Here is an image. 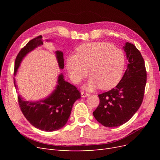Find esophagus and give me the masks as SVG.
<instances>
[{
	"mask_svg": "<svg viewBox=\"0 0 160 160\" xmlns=\"http://www.w3.org/2000/svg\"><path fill=\"white\" fill-rule=\"evenodd\" d=\"M81 97L82 98H87V97H88L89 95V93H85L84 91H81Z\"/></svg>",
	"mask_w": 160,
	"mask_h": 160,
	"instance_id": "34e87169",
	"label": "esophagus"
}]
</instances>
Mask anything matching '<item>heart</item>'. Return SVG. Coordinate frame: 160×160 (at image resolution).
I'll list each match as a JSON object with an SVG mask.
<instances>
[{
    "label": "heart",
    "mask_w": 160,
    "mask_h": 160,
    "mask_svg": "<svg viewBox=\"0 0 160 160\" xmlns=\"http://www.w3.org/2000/svg\"><path fill=\"white\" fill-rule=\"evenodd\" d=\"M76 53L67 56L66 67L75 83H79L88 73L91 78L85 85L88 90L99 88H113L122 76L125 57L122 51L105 42L85 43L78 47Z\"/></svg>",
    "instance_id": "1"
}]
</instances>
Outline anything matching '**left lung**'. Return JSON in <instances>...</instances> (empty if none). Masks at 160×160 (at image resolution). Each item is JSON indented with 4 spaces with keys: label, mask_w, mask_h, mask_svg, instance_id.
I'll return each mask as SVG.
<instances>
[{
    "label": "left lung",
    "mask_w": 160,
    "mask_h": 160,
    "mask_svg": "<svg viewBox=\"0 0 160 160\" xmlns=\"http://www.w3.org/2000/svg\"><path fill=\"white\" fill-rule=\"evenodd\" d=\"M129 63L115 88L99 95V105L93 111L95 119L105 127L115 128L126 123L141 106L147 74L145 62L135 46L126 42L123 47Z\"/></svg>",
    "instance_id": "8db88e82"
}]
</instances>
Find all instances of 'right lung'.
<instances>
[{"label": "right lung", "instance_id": "obj_1", "mask_svg": "<svg viewBox=\"0 0 160 160\" xmlns=\"http://www.w3.org/2000/svg\"><path fill=\"white\" fill-rule=\"evenodd\" d=\"M51 40H47V42ZM43 45L41 35L31 40L18 52L14 63V75L25 57L38 47ZM56 59L60 69L64 68L63 52H55ZM55 89L47 98L37 101H26L21 95H18V104L26 119L34 127L45 132L60 129L68 121L72 105L81 98V93L74 85L65 81L62 73L58 77ZM15 88L17 85L14 79Z\"/></svg>", "mask_w": 160, "mask_h": 160}]
</instances>
